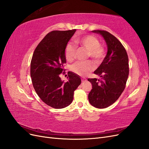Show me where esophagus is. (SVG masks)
Wrapping results in <instances>:
<instances>
[{"mask_svg":"<svg viewBox=\"0 0 149 149\" xmlns=\"http://www.w3.org/2000/svg\"><path fill=\"white\" fill-rule=\"evenodd\" d=\"M86 81V78H81V81H82V83H84V82H85Z\"/></svg>","mask_w":149,"mask_h":149,"instance_id":"1","label":"esophagus"}]
</instances>
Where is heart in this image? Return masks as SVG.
Segmentation results:
<instances>
[{
	"label": "heart",
	"mask_w": 149,
	"mask_h": 149,
	"mask_svg": "<svg viewBox=\"0 0 149 149\" xmlns=\"http://www.w3.org/2000/svg\"><path fill=\"white\" fill-rule=\"evenodd\" d=\"M74 43L87 50V58L91 57L96 63L101 62L105 56V48L101 45L100 40L96 36L88 35L81 38H76ZM75 45V46H76ZM72 43H68L65 48V56L67 61H72L75 58L76 46ZM94 69V65L90 60L76 61L71 67V71L80 76L86 75Z\"/></svg>",
	"instance_id": "1"
}]
</instances>
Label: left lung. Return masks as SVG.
I'll use <instances>...</instances> for the list:
<instances>
[{
  "instance_id": "8db88e82",
  "label": "left lung",
  "mask_w": 149,
  "mask_h": 149,
  "mask_svg": "<svg viewBox=\"0 0 149 149\" xmlns=\"http://www.w3.org/2000/svg\"><path fill=\"white\" fill-rule=\"evenodd\" d=\"M106 40L107 53L94 74L101 78H89L93 86L88 95L90 104L102 109L114 103L125 88L129 76V59L127 52L119 40L106 30H93Z\"/></svg>"
}]
</instances>
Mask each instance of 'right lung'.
<instances>
[{"label": "right lung", "mask_w": 149, "mask_h": 149, "mask_svg": "<svg viewBox=\"0 0 149 149\" xmlns=\"http://www.w3.org/2000/svg\"><path fill=\"white\" fill-rule=\"evenodd\" d=\"M76 29L49 32L36 47L30 63L33 86L40 98L48 106L61 109L73 101L74 91L81 83L79 76L68 73V81H62L65 74V48Z\"/></svg>", "instance_id": "obj_1"}]
</instances>
